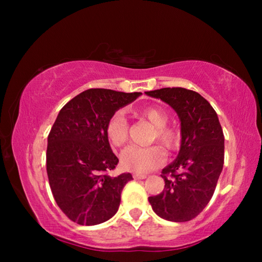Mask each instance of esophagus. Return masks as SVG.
Returning <instances> with one entry per match:
<instances>
[{"instance_id":"34e87169","label":"esophagus","mask_w":262,"mask_h":262,"mask_svg":"<svg viewBox=\"0 0 262 262\" xmlns=\"http://www.w3.org/2000/svg\"><path fill=\"white\" fill-rule=\"evenodd\" d=\"M133 178H134L135 180H141V179H145V178H147V176H145V174H137V173H134V174H133Z\"/></svg>"}]
</instances>
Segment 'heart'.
Wrapping results in <instances>:
<instances>
[{
    "mask_svg": "<svg viewBox=\"0 0 262 262\" xmlns=\"http://www.w3.org/2000/svg\"><path fill=\"white\" fill-rule=\"evenodd\" d=\"M136 115L142 120L148 121L155 128L151 141H157L168 151H174L179 148L180 133L174 127L167 126L168 117L165 111L156 106H149L140 110ZM105 133L113 147H121L125 144L128 137V123L121 112L111 115L106 123ZM165 158L166 155L159 145H152L149 148L130 145L123 150L120 161L123 170L144 174L162 166Z\"/></svg>",
    "mask_w": 262,
    "mask_h": 262,
    "instance_id": "obj_1",
    "label": "heart"
}]
</instances>
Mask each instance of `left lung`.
Listing matches in <instances>:
<instances>
[{
	"label": "left lung",
	"instance_id": "8db88e82",
	"mask_svg": "<svg viewBox=\"0 0 262 262\" xmlns=\"http://www.w3.org/2000/svg\"><path fill=\"white\" fill-rule=\"evenodd\" d=\"M145 95L165 101L180 119L181 143L176 161L163 168V192L149 196L154 211L171 222H187L205 209L224 163V135L219 117L203 97L184 88Z\"/></svg>",
	"mask_w": 262,
	"mask_h": 262
}]
</instances>
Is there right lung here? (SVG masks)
Returning <instances> with one entry per match:
<instances>
[{
  "label": "right lung",
  "mask_w": 262,
  "mask_h": 262,
  "mask_svg": "<svg viewBox=\"0 0 262 262\" xmlns=\"http://www.w3.org/2000/svg\"><path fill=\"white\" fill-rule=\"evenodd\" d=\"M141 92L89 89L69 100L48 134L46 168L57 206L79 225H96L118 211L130 173L111 177L118 165L106 137L111 115Z\"/></svg>",
  "instance_id": "1"
}]
</instances>
